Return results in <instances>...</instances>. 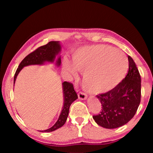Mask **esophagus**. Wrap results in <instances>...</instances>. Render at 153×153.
<instances>
[{
	"label": "esophagus",
	"mask_w": 153,
	"mask_h": 153,
	"mask_svg": "<svg viewBox=\"0 0 153 153\" xmlns=\"http://www.w3.org/2000/svg\"><path fill=\"white\" fill-rule=\"evenodd\" d=\"M87 94H85V93L80 92L78 93V98H79L80 100H86L87 98Z\"/></svg>",
	"instance_id": "34e87169"
}]
</instances>
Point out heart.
Here are the masks:
<instances>
[{"instance_id": "b5f03b06", "label": "heart", "mask_w": 153, "mask_h": 153, "mask_svg": "<svg viewBox=\"0 0 153 153\" xmlns=\"http://www.w3.org/2000/svg\"><path fill=\"white\" fill-rule=\"evenodd\" d=\"M73 63L63 62V71L76 77L77 70L84 72L82 84L90 93H102L115 87L128 69V59L122 51L105 45L84 46L74 52Z\"/></svg>"}]
</instances>
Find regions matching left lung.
<instances>
[{
	"instance_id": "1",
	"label": "left lung",
	"mask_w": 153,
	"mask_h": 153,
	"mask_svg": "<svg viewBox=\"0 0 153 153\" xmlns=\"http://www.w3.org/2000/svg\"><path fill=\"white\" fill-rule=\"evenodd\" d=\"M128 61L129 69L125 78L110 91L97 95L102 107L100 113L93 115V119L102 128L114 129L125 125L135 115L140 103V75L130 56Z\"/></svg>"
}]
</instances>
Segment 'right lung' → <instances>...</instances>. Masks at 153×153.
Wrapping results in <instances>:
<instances>
[{
  "label": "right lung",
  "mask_w": 153,
  "mask_h": 153,
  "mask_svg": "<svg viewBox=\"0 0 153 153\" xmlns=\"http://www.w3.org/2000/svg\"><path fill=\"white\" fill-rule=\"evenodd\" d=\"M60 51L61 45L59 42L58 41H51L46 45L40 46L27 55L21 62L16 72H15L14 76V84L17 75L23 69V67L30 65H42L45 63V62L53 63L55 59L56 55H58ZM61 57H59L57 61H56V65L59 66L61 65ZM63 90L64 94V105L57 121L51 128L40 131L50 132V131H55L65 123L67 118L68 117L69 107H70L71 103L77 98V94L75 91L74 85L70 82H64L63 83Z\"/></svg>",
  "instance_id": "right-lung-1"
}]
</instances>
